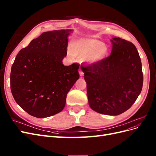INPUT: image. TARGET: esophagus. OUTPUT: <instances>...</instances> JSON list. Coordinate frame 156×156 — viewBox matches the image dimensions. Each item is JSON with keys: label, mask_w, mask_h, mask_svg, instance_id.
<instances>
[{"label": "esophagus", "mask_w": 156, "mask_h": 156, "mask_svg": "<svg viewBox=\"0 0 156 156\" xmlns=\"http://www.w3.org/2000/svg\"><path fill=\"white\" fill-rule=\"evenodd\" d=\"M79 73L80 76H83V75H84V72H83L81 69H79Z\"/></svg>", "instance_id": "esophagus-1"}]
</instances>
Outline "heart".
<instances>
[{"label": "heart", "instance_id": "obj_1", "mask_svg": "<svg viewBox=\"0 0 156 156\" xmlns=\"http://www.w3.org/2000/svg\"><path fill=\"white\" fill-rule=\"evenodd\" d=\"M72 50L75 55L90 64L100 61L107 53V46L102 41L89 38L77 40L72 45ZM69 55H72V53Z\"/></svg>", "mask_w": 156, "mask_h": 156}]
</instances>
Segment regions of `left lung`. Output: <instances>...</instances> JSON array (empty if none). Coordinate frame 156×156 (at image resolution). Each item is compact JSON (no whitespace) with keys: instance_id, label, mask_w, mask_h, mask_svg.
<instances>
[{"instance_id":"1","label":"left lung","mask_w":156,"mask_h":156,"mask_svg":"<svg viewBox=\"0 0 156 156\" xmlns=\"http://www.w3.org/2000/svg\"><path fill=\"white\" fill-rule=\"evenodd\" d=\"M111 54L81 68L87 82L88 103L100 114L119 115L137 99L143 84L142 64L136 47L113 37Z\"/></svg>"}]
</instances>
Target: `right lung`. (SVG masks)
<instances>
[{
	"instance_id": "add662e5",
	"label": "right lung",
	"mask_w": 156,
	"mask_h": 156,
	"mask_svg": "<svg viewBox=\"0 0 156 156\" xmlns=\"http://www.w3.org/2000/svg\"><path fill=\"white\" fill-rule=\"evenodd\" d=\"M69 30L45 32L16 56L10 88L14 100L28 114L45 118L63 110L67 94L79 78V64L64 66Z\"/></svg>"
}]
</instances>
